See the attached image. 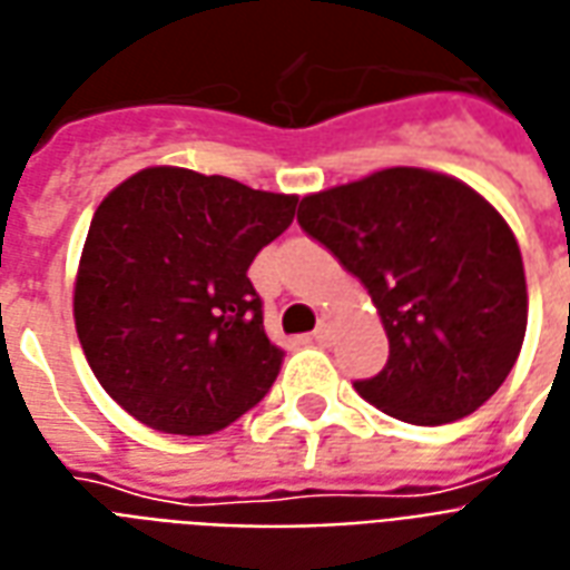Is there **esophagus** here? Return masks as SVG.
Instances as JSON below:
<instances>
[{"label":"esophagus","instance_id":"esophagus-1","mask_svg":"<svg viewBox=\"0 0 570 570\" xmlns=\"http://www.w3.org/2000/svg\"><path fill=\"white\" fill-rule=\"evenodd\" d=\"M331 334H334L331 318H322V322H318V327H315V343H327V340H331Z\"/></svg>","mask_w":570,"mask_h":570}]
</instances>
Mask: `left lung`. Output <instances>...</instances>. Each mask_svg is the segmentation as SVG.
<instances>
[{"instance_id": "left-lung-1", "label": "left lung", "mask_w": 570, "mask_h": 570, "mask_svg": "<svg viewBox=\"0 0 570 570\" xmlns=\"http://www.w3.org/2000/svg\"><path fill=\"white\" fill-rule=\"evenodd\" d=\"M297 222L371 294L389 364L355 382L413 425L471 416L517 364L529 325L522 252L504 215L461 178L392 166L306 194Z\"/></svg>"}]
</instances>
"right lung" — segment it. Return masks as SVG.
<instances>
[{
    "mask_svg": "<svg viewBox=\"0 0 570 570\" xmlns=\"http://www.w3.org/2000/svg\"><path fill=\"white\" fill-rule=\"evenodd\" d=\"M297 194L185 166H148L94 212L72 315L99 385L132 419L199 438L248 413L279 376L255 255L288 230Z\"/></svg>",
    "mask_w": 570,
    "mask_h": 570,
    "instance_id": "obj_1",
    "label": "right lung"
}]
</instances>
